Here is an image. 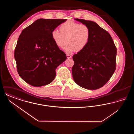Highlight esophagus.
<instances>
[{
	"instance_id": "1",
	"label": "esophagus",
	"mask_w": 134,
	"mask_h": 134,
	"mask_svg": "<svg viewBox=\"0 0 134 134\" xmlns=\"http://www.w3.org/2000/svg\"><path fill=\"white\" fill-rule=\"evenodd\" d=\"M67 59H70V58H72V56L70 55H68V54H67Z\"/></svg>"
}]
</instances>
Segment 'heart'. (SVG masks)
<instances>
[{"instance_id":"obj_1","label":"heart","mask_w":134,"mask_h":134,"mask_svg":"<svg viewBox=\"0 0 134 134\" xmlns=\"http://www.w3.org/2000/svg\"><path fill=\"white\" fill-rule=\"evenodd\" d=\"M59 31L53 30L51 33L52 38L60 48L67 43L68 45L64 48L67 53L82 51L89 43L91 32L86 25L68 20L60 25Z\"/></svg>"}]
</instances>
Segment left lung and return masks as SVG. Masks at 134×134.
<instances>
[{"label":"left lung","mask_w":134,"mask_h":134,"mask_svg":"<svg viewBox=\"0 0 134 134\" xmlns=\"http://www.w3.org/2000/svg\"><path fill=\"white\" fill-rule=\"evenodd\" d=\"M75 20L88 26L91 35L86 47L73 56V79L84 88H100L115 72L116 48L110 34L96 22L78 19Z\"/></svg>","instance_id":"8db88e82"}]
</instances>
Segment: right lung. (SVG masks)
<instances>
[{
  "instance_id": "right-lung-1",
  "label": "right lung",
  "mask_w": 134,
  "mask_h": 134,
  "mask_svg": "<svg viewBox=\"0 0 134 134\" xmlns=\"http://www.w3.org/2000/svg\"><path fill=\"white\" fill-rule=\"evenodd\" d=\"M67 19L36 20L20 34L14 51L20 77L26 83L40 87L51 83L55 70L67 57L56 45L51 33Z\"/></svg>"
}]
</instances>
